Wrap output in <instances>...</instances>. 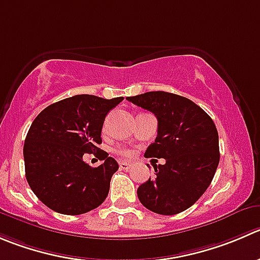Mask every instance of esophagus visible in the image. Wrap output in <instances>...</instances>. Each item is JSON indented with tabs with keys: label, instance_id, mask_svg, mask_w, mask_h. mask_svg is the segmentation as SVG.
<instances>
[{
	"label": "esophagus",
	"instance_id": "esophagus-1",
	"mask_svg": "<svg viewBox=\"0 0 260 260\" xmlns=\"http://www.w3.org/2000/svg\"><path fill=\"white\" fill-rule=\"evenodd\" d=\"M119 168L122 170H129L132 168V164L128 162V161H119Z\"/></svg>",
	"mask_w": 260,
	"mask_h": 260
}]
</instances>
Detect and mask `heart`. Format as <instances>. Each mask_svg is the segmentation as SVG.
<instances>
[{
	"mask_svg": "<svg viewBox=\"0 0 260 260\" xmlns=\"http://www.w3.org/2000/svg\"><path fill=\"white\" fill-rule=\"evenodd\" d=\"M118 152L122 153V155H124V156H131V155H132V151H131V150H125V148H123V150H119V151H118Z\"/></svg>",
	"mask_w": 260,
	"mask_h": 260,
	"instance_id": "1",
	"label": "heart"
}]
</instances>
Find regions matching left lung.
Returning <instances> with one entry per match:
<instances>
[{
  "label": "left lung",
  "mask_w": 260,
  "mask_h": 260,
  "mask_svg": "<svg viewBox=\"0 0 260 260\" xmlns=\"http://www.w3.org/2000/svg\"><path fill=\"white\" fill-rule=\"evenodd\" d=\"M127 100L157 118V137L145 156L166 161L153 165L155 176L138 186V200L158 215L183 212L200 200L215 176L220 161L215 123L196 103L171 92L150 91Z\"/></svg>",
  "instance_id": "obj_1"
}]
</instances>
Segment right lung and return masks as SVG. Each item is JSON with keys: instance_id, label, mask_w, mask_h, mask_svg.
<instances>
[{"instance_id": "right-lung-1", "label": "right lung", "mask_w": 260, "mask_h": 260, "mask_svg": "<svg viewBox=\"0 0 260 260\" xmlns=\"http://www.w3.org/2000/svg\"><path fill=\"white\" fill-rule=\"evenodd\" d=\"M123 98L76 95L39 113L25 138V175L34 194L62 215H81L99 207L109 193L118 162L98 146L108 113ZM96 152L105 162L87 166L84 153Z\"/></svg>"}]
</instances>
